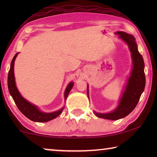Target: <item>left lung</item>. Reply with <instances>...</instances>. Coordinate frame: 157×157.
<instances>
[{"mask_svg": "<svg viewBox=\"0 0 157 157\" xmlns=\"http://www.w3.org/2000/svg\"><path fill=\"white\" fill-rule=\"evenodd\" d=\"M115 34L118 35V38L125 42L128 46L131 52L133 66L118 106L109 113H98L94 111L95 115L98 118L112 121L123 118L134 109L145 86V63L142 55L138 50V46L134 36L122 31L116 32ZM87 95L89 98L88 84Z\"/></svg>", "mask_w": 157, "mask_h": 157, "instance_id": "obj_1", "label": "left lung"}]
</instances>
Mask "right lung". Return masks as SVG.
<instances>
[{"mask_svg": "<svg viewBox=\"0 0 157 157\" xmlns=\"http://www.w3.org/2000/svg\"><path fill=\"white\" fill-rule=\"evenodd\" d=\"M19 52H17L16 54L12 60L11 65L8 73V78H7V85H8V89L10 94L12 95V97L14 100L16 105L17 106L18 109L22 113L23 115L27 117L30 120L38 122V123H46V122L50 121L57 118L58 116H59L61 113L64 109V107L61 108L60 109L51 113H46L41 111L36 105H33V103L25 99L18 91V90L16 85L15 77H14V66L16 58H17L18 54ZM74 83L73 82H71L66 86V89L64 92V99L65 101L68 97L69 92L71 91V89L73 88Z\"/></svg>", "mask_w": 157, "mask_h": 157, "instance_id": "obj_1", "label": "right lung"}]
</instances>
